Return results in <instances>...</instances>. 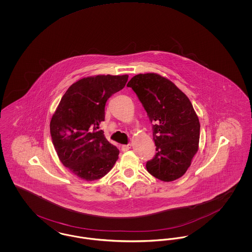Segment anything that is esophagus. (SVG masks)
I'll return each mask as SVG.
<instances>
[{
    "instance_id": "34e87169",
    "label": "esophagus",
    "mask_w": 252,
    "mask_h": 252,
    "mask_svg": "<svg viewBox=\"0 0 252 252\" xmlns=\"http://www.w3.org/2000/svg\"><path fill=\"white\" fill-rule=\"evenodd\" d=\"M131 148V144H125V145H122V147H121V149H122V151L123 152H126L127 150H129Z\"/></svg>"
}]
</instances>
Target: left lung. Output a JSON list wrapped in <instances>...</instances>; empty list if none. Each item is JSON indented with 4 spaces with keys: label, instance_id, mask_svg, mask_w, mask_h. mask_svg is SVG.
Returning <instances> with one entry per match:
<instances>
[{
    "label": "left lung",
    "instance_id": "8db88e82",
    "mask_svg": "<svg viewBox=\"0 0 252 252\" xmlns=\"http://www.w3.org/2000/svg\"><path fill=\"white\" fill-rule=\"evenodd\" d=\"M126 86L135 92L152 123L157 153L146 162L147 171L162 181L182 177L197 152L200 135L189 98L157 73L137 74Z\"/></svg>",
    "mask_w": 252,
    "mask_h": 252
}]
</instances>
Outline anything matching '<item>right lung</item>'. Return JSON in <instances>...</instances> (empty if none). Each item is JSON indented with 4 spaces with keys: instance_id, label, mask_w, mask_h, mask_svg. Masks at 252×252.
<instances>
[{
    "instance_id": "1",
    "label": "right lung",
    "mask_w": 252,
    "mask_h": 252,
    "mask_svg": "<svg viewBox=\"0 0 252 252\" xmlns=\"http://www.w3.org/2000/svg\"><path fill=\"white\" fill-rule=\"evenodd\" d=\"M128 75H96L78 80L62 96L50 123L52 143L65 167L84 180L106 176L119 150L99 125L105 120L108 98L121 91Z\"/></svg>"
}]
</instances>
